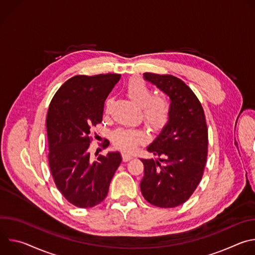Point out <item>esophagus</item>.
<instances>
[{"mask_svg": "<svg viewBox=\"0 0 255 255\" xmlns=\"http://www.w3.org/2000/svg\"><path fill=\"white\" fill-rule=\"evenodd\" d=\"M122 158H123V161H128V160L132 159L133 156L130 155V154H127V153H125V152H122Z\"/></svg>", "mask_w": 255, "mask_h": 255, "instance_id": "esophagus-1", "label": "esophagus"}]
</instances>
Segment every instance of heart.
Returning a JSON list of instances; mask_svg holds the SVG:
<instances>
[{"mask_svg":"<svg viewBox=\"0 0 255 255\" xmlns=\"http://www.w3.org/2000/svg\"><path fill=\"white\" fill-rule=\"evenodd\" d=\"M128 97L142 108L143 120L149 128L160 130L169 119V104L160 96L151 97V90L142 79H131L126 87ZM113 142L124 152H133L137 145L144 140V135L131 129H120L113 134Z\"/></svg>","mask_w":255,"mask_h":255,"instance_id":"1","label":"heart"}]
</instances>
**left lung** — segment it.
Masks as SVG:
<instances>
[{
    "label": "left lung",
    "mask_w": 255,
    "mask_h": 255,
    "mask_svg": "<svg viewBox=\"0 0 255 255\" xmlns=\"http://www.w3.org/2000/svg\"><path fill=\"white\" fill-rule=\"evenodd\" d=\"M170 99L169 119L147 146L155 158L141 159V193L160 208L184 204L203 176L208 152V129L203 107L194 92L170 75L143 74Z\"/></svg>",
    "instance_id": "left-lung-1"
}]
</instances>
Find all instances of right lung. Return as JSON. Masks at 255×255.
Returning <instances> with one entry per match:
<instances>
[{
  "instance_id": "obj_1",
  "label": "right lung",
  "mask_w": 255,
  "mask_h": 255,
  "mask_svg": "<svg viewBox=\"0 0 255 255\" xmlns=\"http://www.w3.org/2000/svg\"><path fill=\"white\" fill-rule=\"evenodd\" d=\"M120 78L118 74L72 77L49 105V167L59 192L80 208H92L107 197L122 161L119 151L99 155L96 160L89 151L92 128L102 122L105 100ZM108 146L105 144V148Z\"/></svg>"
}]
</instances>
